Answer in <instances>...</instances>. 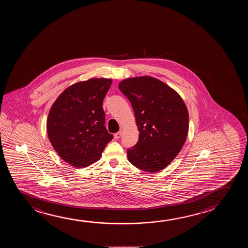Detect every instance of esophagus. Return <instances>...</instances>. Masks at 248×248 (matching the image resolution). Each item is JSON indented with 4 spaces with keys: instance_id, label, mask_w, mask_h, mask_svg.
Segmentation results:
<instances>
[{
    "instance_id": "obj_1",
    "label": "esophagus",
    "mask_w": 248,
    "mask_h": 248,
    "mask_svg": "<svg viewBox=\"0 0 248 248\" xmlns=\"http://www.w3.org/2000/svg\"><path fill=\"white\" fill-rule=\"evenodd\" d=\"M121 137V131H119V132H117V133L114 134V138L116 140H118Z\"/></svg>"
}]
</instances>
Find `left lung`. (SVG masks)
Instances as JSON below:
<instances>
[{"label": "left lung", "mask_w": 248, "mask_h": 248, "mask_svg": "<svg viewBox=\"0 0 248 248\" xmlns=\"http://www.w3.org/2000/svg\"><path fill=\"white\" fill-rule=\"evenodd\" d=\"M133 108L139 140L127 150L138 169L157 172L171 163L185 143L188 111L182 97L160 80L149 77L124 79L119 84Z\"/></svg>", "instance_id": "left-lung-1"}]
</instances>
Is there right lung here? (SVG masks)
<instances>
[{"label":"right lung","instance_id":"right-lung-1","mask_svg":"<svg viewBox=\"0 0 248 248\" xmlns=\"http://www.w3.org/2000/svg\"><path fill=\"white\" fill-rule=\"evenodd\" d=\"M111 79L74 83L59 95L47 116V132L63 160L83 168L99 160L113 138L105 127L102 103Z\"/></svg>","mask_w":248,"mask_h":248}]
</instances>
